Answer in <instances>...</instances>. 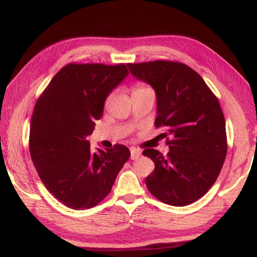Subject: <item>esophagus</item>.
I'll return each mask as SVG.
<instances>
[{"mask_svg": "<svg viewBox=\"0 0 257 257\" xmlns=\"http://www.w3.org/2000/svg\"><path fill=\"white\" fill-rule=\"evenodd\" d=\"M141 155H142L141 151H138L137 149L130 150V159H132V160H137Z\"/></svg>", "mask_w": 257, "mask_h": 257, "instance_id": "esophagus-1", "label": "esophagus"}]
</instances>
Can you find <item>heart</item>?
Returning <instances> with one entry per match:
<instances>
[{"mask_svg":"<svg viewBox=\"0 0 257 257\" xmlns=\"http://www.w3.org/2000/svg\"><path fill=\"white\" fill-rule=\"evenodd\" d=\"M151 88L149 86H146L145 84H143V82H137L136 85L134 87V92L133 94H136V93H143V92H151Z\"/></svg>","mask_w":257,"mask_h":257,"instance_id":"b5f03b06","label":"heart"}]
</instances>
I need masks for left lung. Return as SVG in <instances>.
Listing matches in <instances>:
<instances>
[{
  "label": "left lung",
  "mask_w": 257,
  "mask_h": 257,
  "mask_svg": "<svg viewBox=\"0 0 257 257\" xmlns=\"http://www.w3.org/2000/svg\"><path fill=\"white\" fill-rule=\"evenodd\" d=\"M128 67L154 88L155 127L164 129L161 136L170 149L167 155L143 151L155 164L147 188L169 205H189L207 193L222 169L228 150L222 108L203 78L184 63L158 60Z\"/></svg>",
  "instance_id": "obj_1"
}]
</instances>
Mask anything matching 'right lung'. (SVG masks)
I'll list each match as a JSON object with an SVG mask.
<instances>
[{"instance_id": "right-lung-1", "label": "right lung", "mask_w": 257, "mask_h": 257, "mask_svg": "<svg viewBox=\"0 0 257 257\" xmlns=\"http://www.w3.org/2000/svg\"><path fill=\"white\" fill-rule=\"evenodd\" d=\"M129 73L125 64L68 63L35 104L29 152L43 184L73 210L96 206L130 158L120 144L90 149L86 137L103 114L104 102Z\"/></svg>"}]
</instances>
